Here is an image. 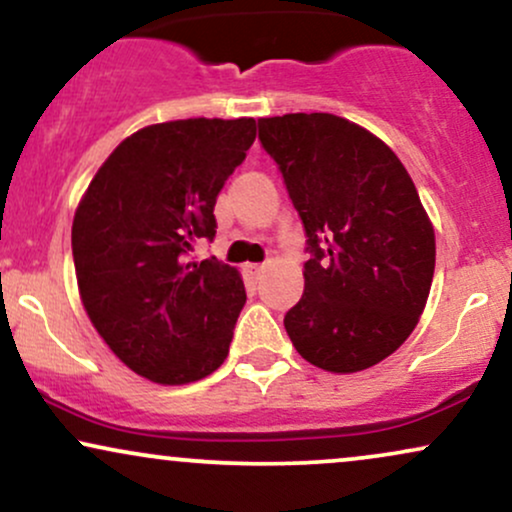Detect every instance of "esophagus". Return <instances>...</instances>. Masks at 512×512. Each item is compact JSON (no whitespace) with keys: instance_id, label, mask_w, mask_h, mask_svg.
Wrapping results in <instances>:
<instances>
[{"instance_id":"1","label":"esophagus","mask_w":512,"mask_h":512,"mask_svg":"<svg viewBox=\"0 0 512 512\" xmlns=\"http://www.w3.org/2000/svg\"><path fill=\"white\" fill-rule=\"evenodd\" d=\"M244 273L246 275H249V278H258V275H261L263 273V266H261V263H246V266H244Z\"/></svg>"}]
</instances>
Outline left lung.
<instances>
[{
  "label": "left lung",
  "instance_id": "1",
  "mask_svg": "<svg viewBox=\"0 0 512 512\" xmlns=\"http://www.w3.org/2000/svg\"><path fill=\"white\" fill-rule=\"evenodd\" d=\"M258 141L306 232L287 335L318 369H369L410 338L434 280V227L414 182L381 138L328 112L258 119Z\"/></svg>",
  "mask_w": 512,
  "mask_h": 512
}]
</instances>
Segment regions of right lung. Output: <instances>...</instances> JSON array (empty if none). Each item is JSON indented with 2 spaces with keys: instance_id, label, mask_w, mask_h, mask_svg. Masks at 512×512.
Here are the masks:
<instances>
[{
  "instance_id": "right-lung-1",
  "label": "right lung",
  "mask_w": 512,
  "mask_h": 512,
  "mask_svg": "<svg viewBox=\"0 0 512 512\" xmlns=\"http://www.w3.org/2000/svg\"><path fill=\"white\" fill-rule=\"evenodd\" d=\"M256 138L254 119H177L124 138L78 203L71 251L86 314L138 376L182 386L230 352L246 302L239 273L215 256L213 208Z\"/></svg>"
}]
</instances>
